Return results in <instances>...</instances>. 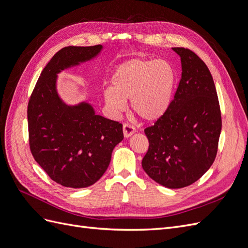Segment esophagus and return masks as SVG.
Returning <instances> with one entry per match:
<instances>
[{"label":"esophagus","instance_id":"obj_1","mask_svg":"<svg viewBox=\"0 0 248 248\" xmlns=\"http://www.w3.org/2000/svg\"><path fill=\"white\" fill-rule=\"evenodd\" d=\"M136 132V129H134V127L131 126L130 124H124L123 125V134L125 138H129L131 137L132 134Z\"/></svg>","mask_w":248,"mask_h":248}]
</instances>
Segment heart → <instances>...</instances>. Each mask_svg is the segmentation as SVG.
I'll list each match as a JSON object with an SVG mask.
<instances>
[{
  "instance_id": "1",
  "label": "heart",
  "mask_w": 248,
  "mask_h": 248,
  "mask_svg": "<svg viewBox=\"0 0 248 248\" xmlns=\"http://www.w3.org/2000/svg\"><path fill=\"white\" fill-rule=\"evenodd\" d=\"M176 74L164 60L132 59L119 65L111 77V87L104 90L107 106L114 114L131 108L142 120L154 122L166 114L174 93Z\"/></svg>"
}]
</instances>
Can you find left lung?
Wrapping results in <instances>:
<instances>
[{"label": "left lung", "instance_id": "obj_1", "mask_svg": "<svg viewBox=\"0 0 248 248\" xmlns=\"http://www.w3.org/2000/svg\"><path fill=\"white\" fill-rule=\"evenodd\" d=\"M172 50L181 58V79L166 114L145 129L149 149L141 167L155 182L175 189L198 181L212 166L221 114L204 61L188 48Z\"/></svg>", "mask_w": 248, "mask_h": 248}]
</instances>
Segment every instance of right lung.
Instances as JSON below:
<instances>
[{
    "instance_id": "right-lung-1",
    "label": "right lung",
    "mask_w": 248,
    "mask_h": 248,
    "mask_svg": "<svg viewBox=\"0 0 248 248\" xmlns=\"http://www.w3.org/2000/svg\"><path fill=\"white\" fill-rule=\"evenodd\" d=\"M101 49V44L60 49L44 67L29 100L32 155L51 180L65 187L84 188L98 181L124 138L121 123L96 115L85 101L68 106L57 92L58 73L90 61Z\"/></svg>"
}]
</instances>
